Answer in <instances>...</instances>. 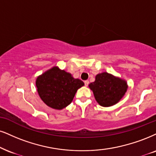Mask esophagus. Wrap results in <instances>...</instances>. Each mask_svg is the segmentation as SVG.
Instances as JSON below:
<instances>
[{
  "mask_svg": "<svg viewBox=\"0 0 156 156\" xmlns=\"http://www.w3.org/2000/svg\"><path fill=\"white\" fill-rule=\"evenodd\" d=\"M88 84H89V81L88 80H86V81H84V85L87 87V86H88Z\"/></svg>",
  "mask_w": 156,
  "mask_h": 156,
  "instance_id": "34e87169",
  "label": "esophagus"
}]
</instances>
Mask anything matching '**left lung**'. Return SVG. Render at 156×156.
Wrapping results in <instances>:
<instances>
[{
  "instance_id": "left-lung-1",
  "label": "left lung",
  "mask_w": 156,
  "mask_h": 156,
  "mask_svg": "<svg viewBox=\"0 0 156 156\" xmlns=\"http://www.w3.org/2000/svg\"><path fill=\"white\" fill-rule=\"evenodd\" d=\"M89 87L100 105L110 107L119 103L124 97L128 84L125 80L103 72L96 75L95 82L90 83Z\"/></svg>"
}]
</instances>
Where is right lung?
<instances>
[{
	"instance_id": "right-lung-1",
	"label": "right lung",
	"mask_w": 156,
	"mask_h": 156,
	"mask_svg": "<svg viewBox=\"0 0 156 156\" xmlns=\"http://www.w3.org/2000/svg\"><path fill=\"white\" fill-rule=\"evenodd\" d=\"M38 95L48 106L61 110L72 103L76 91L84 83L72 74L53 66L36 79Z\"/></svg>"
}]
</instances>
